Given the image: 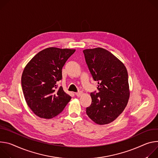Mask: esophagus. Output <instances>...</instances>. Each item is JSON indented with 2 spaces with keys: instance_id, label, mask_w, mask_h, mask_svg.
<instances>
[{
  "instance_id": "obj_1",
  "label": "esophagus",
  "mask_w": 158,
  "mask_h": 158,
  "mask_svg": "<svg viewBox=\"0 0 158 158\" xmlns=\"http://www.w3.org/2000/svg\"><path fill=\"white\" fill-rule=\"evenodd\" d=\"M75 95H76L77 97H80V96L82 95V92H81V91H79V92L75 93Z\"/></svg>"
}]
</instances>
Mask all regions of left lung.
<instances>
[{
    "label": "left lung",
    "instance_id": "8db88e82",
    "mask_svg": "<svg viewBox=\"0 0 158 158\" xmlns=\"http://www.w3.org/2000/svg\"><path fill=\"white\" fill-rule=\"evenodd\" d=\"M97 90L90 93L92 104L86 113L96 124L110 123L124 111L129 98L128 73L124 64L101 48L83 51Z\"/></svg>",
    "mask_w": 158,
    "mask_h": 158
}]
</instances>
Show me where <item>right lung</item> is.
I'll return each mask as SVG.
<instances>
[{
    "mask_svg": "<svg viewBox=\"0 0 158 158\" xmlns=\"http://www.w3.org/2000/svg\"><path fill=\"white\" fill-rule=\"evenodd\" d=\"M75 49L48 48L35 55L25 67L21 85L27 106L37 116L51 118L60 114L71 97L63 87L62 68Z\"/></svg>",
    "mask_w": 158,
    "mask_h": 158,
    "instance_id": "obj_1",
    "label": "right lung"
}]
</instances>
